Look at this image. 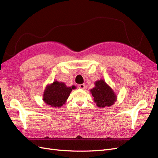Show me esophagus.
Returning a JSON list of instances; mask_svg holds the SVG:
<instances>
[{
	"mask_svg": "<svg viewBox=\"0 0 158 158\" xmlns=\"http://www.w3.org/2000/svg\"><path fill=\"white\" fill-rule=\"evenodd\" d=\"M78 87L81 89H84L85 88V85L84 84H80V85H78Z\"/></svg>",
	"mask_w": 158,
	"mask_h": 158,
	"instance_id": "34e87169",
	"label": "esophagus"
}]
</instances>
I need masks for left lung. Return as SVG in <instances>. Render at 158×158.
Instances as JSON below:
<instances>
[{"mask_svg":"<svg viewBox=\"0 0 158 158\" xmlns=\"http://www.w3.org/2000/svg\"><path fill=\"white\" fill-rule=\"evenodd\" d=\"M94 84L95 87L90 89V92L98 107H110L115 103L117 100L116 95L104 79L98 80Z\"/></svg>","mask_w":158,"mask_h":158,"instance_id":"obj_1","label":"left lung"}]
</instances>
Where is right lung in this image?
<instances>
[{"instance_id": "add662e5", "label": "right lung", "mask_w": 158, "mask_h": 158, "mask_svg": "<svg viewBox=\"0 0 158 158\" xmlns=\"http://www.w3.org/2000/svg\"><path fill=\"white\" fill-rule=\"evenodd\" d=\"M75 88V85L67 87L63 82L54 81L46 87L43 94V101L52 108H60L65 104L71 91Z\"/></svg>"}]
</instances>
